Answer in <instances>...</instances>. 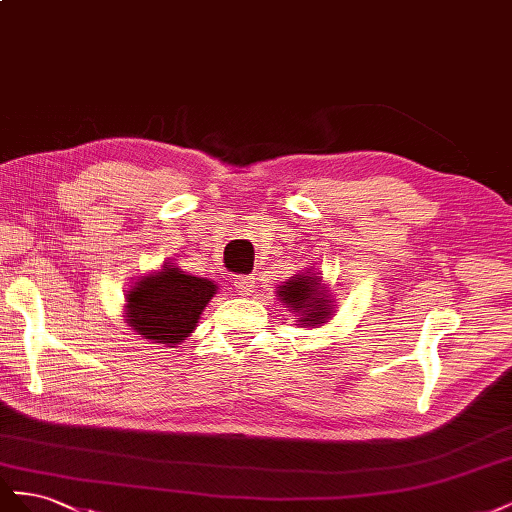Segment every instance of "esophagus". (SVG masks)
<instances>
[{"label": "esophagus", "mask_w": 512, "mask_h": 512, "mask_svg": "<svg viewBox=\"0 0 512 512\" xmlns=\"http://www.w3.org/2000/svg\"><path fill=\"white\" fill-rule=\"evenodd\" d=\"M233 287H236L238 296H251L255 289V279L251 274H240L236 281H233Z\"/></svg>", "instance_id": "34e87169"}]
</instances>
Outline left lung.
Wrapping results in <instances>:
<instances>
[{
	"label": "left lung",
	"instance_id": "8db88e82",
	"mask_svg": "<svg viewBox=\"0 0 512 512\" xmlns=\"http://www.w3.org/2000/svg\"><path fill=\"white\" fill-rule=\"evenodd\" d=\"M279 298L289 306L294 313H302L300 321L304 324H324V319L330 315L326 294L319 291V281L313 276H296L287 281L276 291Z\"/></svg>",
	"mask_w": 512,
	"mask_h": 512
}]
</instances>
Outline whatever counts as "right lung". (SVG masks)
I'll return each instance as SVG.
<instances>
[{
  "instance_id": "right-lung-1",
  "label": "right lung",
  "mask_w": 512,
  "mask_h": 512,
  "mask_svg": "<svg viewBox=\"0 0 512 512\" xmlns=\"http://www.w3.org/2000/svg\"><path fill=\"white\" fill-rule=\"evenodd\" d=\"M214 294L212 281L184 274L175 266L163 268L128 291V324L145 339L173 347L195 330L201 311Z\"/></svg>"
}]
</instances>
